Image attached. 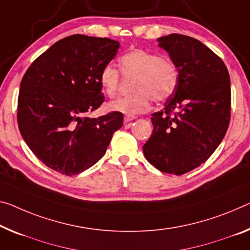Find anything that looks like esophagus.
Returning <instances> with one entry per match:
<instances>
[{"label":"esophagus","mask_w":250,"mask_h":250,"mask_svg":"<svg viewBox=\"0 0 250 250\" xmlns=\"http://www.w3.org/2000/svg\"><path fill=\"white\" fill-rule=\"evenodd\" d=\"M135 120V116H130V115H126V116L124 117V122L125 123H129Z\"/></svg>","instance_id":"1"}]
</instances>
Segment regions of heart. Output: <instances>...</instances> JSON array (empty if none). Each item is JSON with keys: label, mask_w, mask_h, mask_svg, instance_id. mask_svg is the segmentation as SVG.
I'll return each instance as SVG.
<instances>
[{"label": "heart", "mask_w": 250, "mask_h": 250, "mask_svg": "<svg viewBox=\"0 0 250 250\" xmlns=\"http://www.w3.org/2000/svg\"><path fill=\"white\" fill-rule=\"evenodd\" d=\"M118 63L123 75L134 76V78L130 83L132 93L109 104V108L115 112L130 116L143 113L148 109L152 99L155 103L167 101L178 88V67L173 61L161 58L157 53L133 49L123 55ZM99 82L108 97L117 96L121 87V74L113 64H106L102 69Z\"/></svg>", "instance_id": "1"}]
</instances>
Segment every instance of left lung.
<instances>
[{
  "label": "left lung",
  "instance_id": "left-lung-1",
  "mask_svg": "<svg viewBox=\"0 0 250 250\" xmlns=\"http://www.w3.org/2000/svg\"><path fill=\"white\" fill-rule=\"evenodd\" d=\"M159 42L178 67L180 80L164 109L152 114L154 129L143 153L157 170L182 175L205 163L226 135L230 77L220 57L194 38L172 33Z\"/></svg>",
  "mask_w": 250,
  "mask_h": 250
}]
</instances>
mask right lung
<instances>
[{
	"instance_id": "1",
	"label": "right lung",
	"mask_w": 250,
	"mask_h": 250,
	"mask_svg": "<svg viewBox=\"0 0 250 250\" xmlns=\"http://www.w3.org/2000/svg\"><path fill=\"white\" fill-rule=\"evenodd\" d=\"M120 49L109 38L74 34L59 40L33 61L21 80L18 125L42 163L75 175L97 163L124 116L110 112L86 116L105 101L99 74Z\"/></svg>"
}]
</instances>
